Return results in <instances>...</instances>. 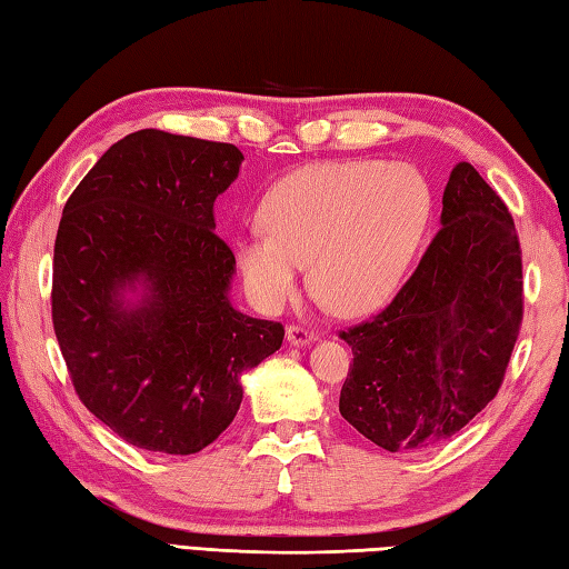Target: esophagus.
Listing matches in <instances>:
<instances>
[{
    "instance_id": "obj_1",
    "label": "esophagus",
    "mask_w": 569,
    "mask_h": 569,
    "mask_svg": "<svg viewBox=\"0 0 569 569\" xmlns=\"http://www.w3.org/2000/svg\"><path fill=\"white\" fill-rule=\"evenodd\" d=\"M286 337H288V345L293 347H308L318 340L316 332H310L306 328H298V325H293V328L286 330Z\"/></svg>"
}]
</instances>
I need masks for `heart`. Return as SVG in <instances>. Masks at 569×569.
<instances>
[{
  "instance_id": "heart-1",
  "label": "heart",
  "mask_w": 569,
  "mask_h": 569,
  "mask_svg": "<svg viewBox=\"0 0 569 569\" xmlns=\"http://www.w3.org/2000/svg\"><path fill=\"white\" fill-rule=\"evenodd\" d=\"M432 212L428 180L373 159L303 166L266 192L263 232L239 234L234 259L249 298L276 312L310 283L342 316L383 308L403 286Z\"/></svg>"
}]
</instances>
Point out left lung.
<instances>
[{"mask_svg": "<svg viewBox=\"0 0 569 569\" xmlns=\"http://www.w3.org/2000/svg\"><path fill=\"white\" fill-rule=\"evenodd\" d=\"M440 224L391 306L340 335L355 355L340 413L389 452L440 445L487 408L521 328L511 212L467 161L447 180Z\"/></svg>", "mask_w": 569, "mask_h": 569, "instance_id": "8db88e82", "label": "left lung"}]
</instances>
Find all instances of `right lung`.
<instances>
[{
	"instance_id": "add662e5",
	"label": "right lung",
	"mask_w": 569,
	"mask_h": 569,
	"mask_svg": "<svg viewBox=\"0 0 569 569\" xmlns=\"http://www.w3.org/2000/svg\"><path fill=\"white\" fill-rule=\"evenodd\" d=\"M244 156L141 129L66 202L53 249V328L84 408L141 450L196 455L234 420L241 377L283 325L232 306L234 253L212 204Z\"/></svg>"
}]
</instances>
